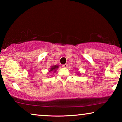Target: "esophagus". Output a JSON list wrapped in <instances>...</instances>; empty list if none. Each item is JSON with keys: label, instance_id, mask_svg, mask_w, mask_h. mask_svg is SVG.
Listing matches in <instances>:
<instances>
[{"label": "esophagus", "instance_id": "34e87169", "mask_svg": "<svg viewBox=\"0 0 122 122\" xmlns=\"http://www.w3.org/2000/svg\"><path fill=\"white\" fill-rule=\"evenodd\" d=\"M62 68H67V66H68V64H64V65H62Z\"/></svg>", "mask_w": 122, "mask_h": 122}]
</instances>
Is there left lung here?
<instances>
[{"mask_svg":"<svg viewBox=\"0 0 122 122\" xmlns=\"http://www.w3.org/2000/svg\"><path fill=\"white\" fill-rule=\"evenodd\" d=\"M78 73V75H79V74H80V73H79H79Z\"/></svg>","mask_w":122,"mask_h":122,"instance_id":"1","label":"left lung"}]
</instances>
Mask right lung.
I'll return each instance as SVG.
<instances>
[{
  "label": "right lung",
  "mask_w": 122,
  "mask_h": 122,
  "mask_svg": "<svg viewBox=\"0 0 122 122\" xmlns=\"http://www.w3.org/2000/svg\"><path fill=\"white\" fill-rule=\"evenodd\" d=\"M59 68V66L58 65H53L52 66H51L49 70V72H54V73L57 71V69Z\"/></svg>",
  "instance_id": "right-lung-1"
}]
</instances>
